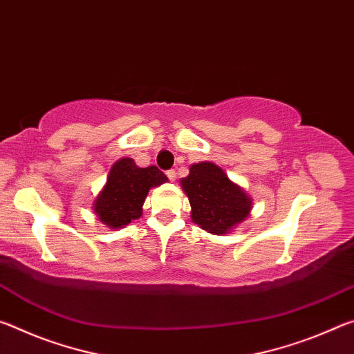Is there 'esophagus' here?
Wrapping results in <instances>:
<instances>
[{
  "label": "esophagus",
  "instance_id": "1",
  "mask_svg": "<svg viewBox=\"0 0 354 354\" xmlns=\"http://www.w3.org/2000/svg\"><path fill=\"white\" fill-rule=\"evenodd\" d=\"M167 176H169L171 183H175L176 181V170H169L167 171Z\"/></svg>",
  "mask_w": 354,
  "mask_h": 354
}]
</instances>
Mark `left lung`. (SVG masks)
Instances as JSON below:
<instances>
[{"label": "left lung", "instance_id": "obj_1", "mask_svg": "<svg viewBox=\"0 0 354 354\" xmlns=\"http://www.w3.org/2000/svg\"><path fill=\"white\" fill-rule=\"evenodd\" d=\"M179 183L189 196L192 221L214 236L231 232L253 209L247 192L214 162L192 164L189 175Z\"/></svg>", "mask_w": 354, "mask_h": 354}]
</instances>
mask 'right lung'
I'll use <instances>...</instances> for the list:
<instances>
[{
    "mask_svg": "<svg viewBox=\"0 0 354 354\" xmlns=\"http://www.w3.org/2000/svg\"><path fill=\"white\" fill-rule=\"evenodd\" d=\"M169 181L158 167L142 169L134 159L122 158L111 167L106 184L95 196L92 209L111 230H120L142 217V206L149 189Z\"/></svg>",
    "mask_w": 354,
    "mask_h": 354,
    "instance_id": "add662e5",
    "label": "right lung"
}]
</instances>
